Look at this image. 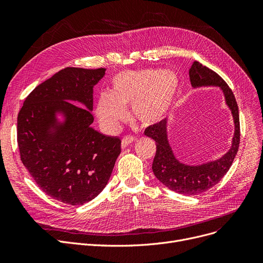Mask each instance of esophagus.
<instances>
[{
    "instance_id": "obj_1",
    "label": "esophagus",
    "mask_w": 263,
    "mask_h": 263,
    "mask_svg": "<svg viewBox=\"0 0 263 263\" xmlns=\"http://www.w3.org/2000/svg\"><path fill=\"white\" fill-rule=\"evenodd\" d=\"M135 141H136V139L133 136H124L123 139L121 140V148L124 149L126 147H128L131 143H133Z\"/></svg>"
}]
</instances>
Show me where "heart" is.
<instances>
[{"mask_svg":"<svg viewBox=\"0 0 263 263\" xmlns=\"http://www.w3.org/2000/svg\"><path fill=\"white\" fill-rule=\"evenodd\" d=\"M180 80L173 71L141 69L117 73L110 82L108 92H101L96 103V113L106 130H115L127 116L144 126H151L166 117L176 99Z\"/></svg>","mask_w":263,"mask_h":263,"instance_id":"obj_1","label":"heart"}]
</instances>
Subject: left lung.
Returning a JSON list of instances; mask_svg holds the SVG:
<instances>
[{
    "label": "left lung",
    "instance_id": "8db88e82",
    "mask_svg": "<svg viewBox=\"0 0 263 263\" xmlns=\"http://www.w3.org/2000/svg\"><path fill=\"white\" fill-rule=\"evenodd\" d=\"M193 88L218 87L233 119V136L229 150L222 157L201 164H187L179 160L168 139V119H163L145 130V135L156 141L157 153L153 172L158 180L167 189L182 195H197L217 184L236 158L240 144V119L236 98L226 82L208 67L195 61L190 69Z\"/></svg>",
    "mask_w": 263,
    "mask_h": 263
}]
</instances>
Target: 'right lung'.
Instances as JSON below:
<instances>
[{"label":"right lung","instance_id":"add662e5","mask_svg":"<svg viewBox=\"0 0 263 263\" xmlns=\"http://www.w3.org/2000/svg\"><path fill=\"white\" fill-rule=\"evenodd\" d=\"M106 69L67 67L41 83L21 107L20 157L46 194L78 205L98 196L120 155V140L95 130L93 87Z\"/></svg>","mask_w":263,"mask_h":263}]
</instances>
